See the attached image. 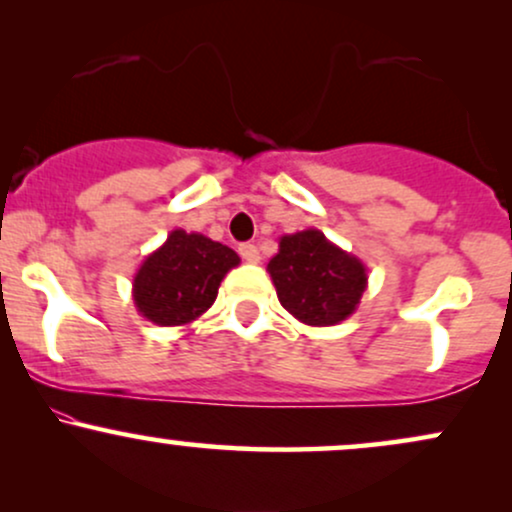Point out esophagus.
<instances>
[{
    "label": "esophagus",
    "mask_w": 512,
    "mask_h": 512,
    "mask_svg": "<svg viewBox=\"0 0 512 512\" xmlns=\"http://www.w3.org/2000/svg\"><path fill=\"white\" fill-rule=\"evenodd\" d=\"M238 252H240V257H243L245 262H250V264L260 262V250H257L252 243H243V245H240V248H238Z\"/></svg>",
    "instance_id": "34e87169"
}]
</instances>
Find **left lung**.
Masks as SVG:
<instances>
[{"mask_svg":"<svg viewBox=\"0 0 512 512\" xmlns=\"http://www.w3.org/2000/svg\"><path fill=\"white\" fill-rule=\"evenodd\" d=\"M267 272L289 313L310 327L339 325L356 313L368 286V269L317 228L286 233Z\"/></svg>","mask_w":512,"mask_h":512,"instance_id":"left-lung-1","label":"left lung"}]
</instances>
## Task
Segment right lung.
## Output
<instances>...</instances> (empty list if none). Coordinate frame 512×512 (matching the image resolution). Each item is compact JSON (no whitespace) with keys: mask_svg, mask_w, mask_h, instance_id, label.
<instances>
[{"mask_svg":"<svg viewBox=\"0 0 512 512\" xmlns=\"http://www.w3.org/2000/svg\"><path fill=\"white\" fill-rule=\"evenodd\" d=\"M238 264L240 257L226 245L175 228L139 264L132 281L134 305L158 327L190 325L214 305L223 276Z\"/></svg>","mask_w":512,"mask_h":512,"instance_id":"add662e5","label":"right lung"}]
</instances>
